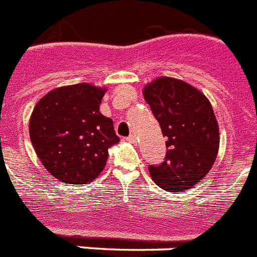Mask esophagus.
Wrapping results in <instances>:
<instances>
[{"label":"esophagus","mask_w":257,"mask_h":257,"mask_svg":"<svg viewBox=\"0 0 257 257\" xmlns=\"http://www.w3.org/2000/svg\"><path fill=\"white\" fill-rule=\"evenodd\" d=\"M126 141L132 142V144H136L137 142V136L136 135H131L129 137H126Z\"/></svg>","instance_id":"1"}]
</instances>
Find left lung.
Segmentation results:
<instances>
[{
	"instance_id": "left-lung-1",
	"label": "left lung",
	"mask_w": 257,
	"mask_h": 257,
	"mask_svg": "<svg viewBox=\"0 0 257 257\" xmlns=\"http://www.w3.org/2000/svg\"><path fill=\"white\" fill-rule=\"evenodd\" d=\"M167 137V154L149 172L167 192L193 188L214 165L219 149V128L209 99L187 82L159 77L142 90Z\"/></svg>"
}]
</instances>
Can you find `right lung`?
I'll return each instance as SVG.
<instances>
[{"mask_svg": "<svg viewBox=\"0 0 257 257\" xmlns=\"http://www.w3.org/2000/svg\"><path fill=\"white\" fill-rule=\"evenodd\" d=\"M107 88L91 83L57 87L43 96L30 117V139L53 178L87 184L104 170L108 149L120 139L99 111Z\"/></svg>", "mask_w": 257, "mask_h": 257, "instance_id": "1", "label": "right lung"}]
</instances>
